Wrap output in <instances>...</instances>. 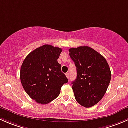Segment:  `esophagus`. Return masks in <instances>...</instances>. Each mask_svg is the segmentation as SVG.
Listing matches in <instances>:
<instances>
[{"mask_svg": "<svg viewBox=\"0 0 128 128\" xmlns=\"http://www.w3.org/2000/svg\"><path fill=\"white\" fill-rule=\"evenodd\" d=\"M66 76L67 78H69V72H67V73H66Z\"/></svg>", "mask_w": 128, "mask_h": 128, "instance_id": "obj_1", "label": "esophagus"}]
</instances>
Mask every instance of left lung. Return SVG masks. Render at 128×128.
<instances>
[{"instance_id":"1","label":"left lung","mask_w":128,"mask_h":128,"mask_svg":"<svg viewBox=\"0 0 128 128\" xmlns=\"http://www.w3.org/2000/svg\"><path fill=\"white\" fill-rule=\"evenodd\" d=\"M74 62L77 78L72 82L76 101L86 108L102 100L110 82L112 73L104 56L88 46L69 50Z\"/></svg>"}]
</instances>
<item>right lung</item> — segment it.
I'll return each instance as SVG.
<instances>
[{"mask_svg":"<svg viewBox=\"0 0 128 128\" xmlns=\"http://www.w3.org/2000/svg\"><path fill=\"white\" fill-rule=\"evenodd\" d=\"M62 49L45 44L30 52L20 69L24 91L38 104H47L56 98L68 79L58 62Z\"/></svg>","mask_w":128,"mask_h":128,"instance_id":"1","label":"right lung"}]
</instances>
